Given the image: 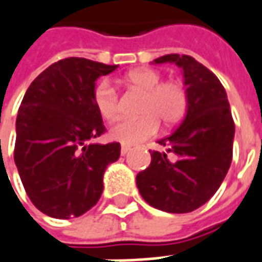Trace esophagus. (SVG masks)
I'll return each mask as SVG.
<instances>
[{
    "label": "esophagus",
    "mask_w": 262,
    "mask_h": 262,
    "mask_svg": "<svg viewBox=\"0 0 262 262\" xmlns=\"http://www.w3.org/2000/svg\"><path fill=\"white\" fill-rule=\"evenodd\" d=\"M130 149H132L130 146H126V144H123V146L120 147V155H122V156H125L127 151H130Z\"/></svg>",
    "instance_id": "esophagus-1"
}]
</instances>
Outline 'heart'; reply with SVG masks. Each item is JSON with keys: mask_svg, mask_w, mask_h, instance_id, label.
Masks as SVG:
<instances>
[{"mask_svg": "<svg viewBox=\"0 0 262 262\" xmlns=\"http://www.w3.org/2000/svg\"><path fill=\"white\" fill-rule=\"evenodd\" d=\"M125 83L144 93L139 118H123L111 127V137L123 144L142 143L159 130V120L164 125L180 122L187 109L186 89L177 82H162L155 69H135L125 75ZM93 103L106 120L119 115V96L109 80H100L93 91Z\"/></svg>", "mask_w": 262, "mask_h": 262, "instance_id": "obj_1", "label": "heart"}]
</instances>
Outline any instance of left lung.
Here are the masks:
<instances>
[{
    "label": "left lung",
    "mask_w": 262,
    "mask_h": 262,
    "mask_svg": "<svg viewBox=\"0 0 262 262\" xmlns=\"http://www.w3.org/2000/svg\"><path fill=\"white\" fill-rule=\"evenodd\" d=\"M176 63L183 71L187 109L166 151H150V166L136 176L140 194L151 207L190 213L219 190L233 159L234 126L226 89L219 78L188 55L170 54L153 63Z\"/></svg>",
    "instance_id": "left-lung-1"
}]
</instances>
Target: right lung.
Wrapping results in <instances>:
<instances>
[{
	"mask_svg": "<svg viewBox=\"0 0 262 262\" xmlns=\"http://www.w3.org/2000/svg\"><path fill=\"white\" fill-rule=\"evenodd\" d=\"M118 65L85 58L52 63L25 92L16 116L14 160L27 194L54 219L85 214L99 201L103 173L120 144L92 143L105 132L93 103L99 76Z\"/></svg>",
	"mask_w": 262,
	"mask_h": 262,
	"instance_id": "right-lung-1",
	"label": "right lung"
}]
</instances>
